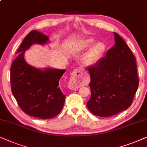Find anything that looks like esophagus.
<instances>
[{
  "label": "esophagus",
  "mask_w": 147,
  "mask_h": 147,
  "mask_svg": "<svg viewBox=\"0 0 147 147\" xmlns=\"http://www.w3.org/2000/svg\"><path fill=\"white\" fill-rule=\"evenodd\" d=\"M82 72L81 68H77L72 72V75H73V77L71 79H70V83H68V87L70 88V89L72 90H76L77 88V79L79 75H80Z\"/></svg>",
  "instance_id": "esophagus-1"
}]
</instances>
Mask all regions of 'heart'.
<instances>
[{"mask_svg": "<svg viewBox=\"0 0 147 147\" xmlns=\"http://www.w3.org/2000/svg\"><path fill=\"white\" fill-rule=\"evenodd\" d=\"M95 40L93 38H86L83 39L78 43L76 47L77 52H82L91 46ZM103 48L102 44L100 43L94 44L91 48H90L83 57V62L84 64L87 66H90L94 64L100 57L102 54Z\"/></svg>", "mask_w": 147, "mask_h": 147, "instance_id": "1", "label": "heart"}]
</instances>
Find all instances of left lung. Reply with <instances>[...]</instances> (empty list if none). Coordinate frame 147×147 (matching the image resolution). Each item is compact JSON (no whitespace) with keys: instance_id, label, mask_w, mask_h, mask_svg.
<instances>
[{"instance_id":"left-lung-1","label":"left lung","mask_w":147,"mask_h":147,"mask_svg":"<svg viewBox=\"0 0 147 147\" xmlns=\"http://www.w3.org/2000/svg\"><path fill=\"white\" fill-rule=\"evenodd\" d=\"M115 45L88 68L91 97L87 106L99 117L116 115L130 106L138 87L136 58L124 40L114 32Z\"/></svg>"}]
</instances>
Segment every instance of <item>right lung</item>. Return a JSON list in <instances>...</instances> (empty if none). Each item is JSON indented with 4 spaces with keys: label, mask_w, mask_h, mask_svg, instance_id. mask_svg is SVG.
<instances>
[{
    "label": "right lung",
    "mask_w": 147,
    "mask_h": 147,
    "mask_svg": "<svg viewBox=\"0 0 147 147\" xmlns=\"http://www.w3.org/2000/svg\"><path fill=\"white\" fill-rule=\"evenodd\" d=\"M48 42L46 35L31 31L21 43L11 67V91L19 106L29 116L44 120L54 118L64 106L66 96L59 81L66 70L35 68L27 63L24 53L32 45Z\"/></svg>",
    "instance_id": "1"
}]
</instances>
